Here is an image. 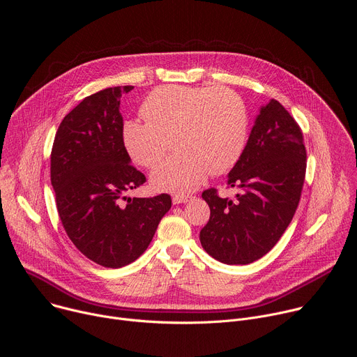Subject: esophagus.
<instances>
[{
    "instance_id": "obj_1",
    "label": "esophagus",
    "mask_w": 357,
    "mask_h": 357,
    "mask_svg": "<svg viewBox=\"0 0 357 357\" xmlns=\"http://www.w3.org/2000/svg\"><path fill=\"white\" fill-rule=\"evenodd\" d=\"M192 197H183V195H175L172 198V204L174 205H179V204H186L188 201H190Z\"/></svg>"
}]
</instances>
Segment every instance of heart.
<instances>
[{"label": "heart", "mask_w": 357, "mask_h": 357, "mask_svg": "<svg viewBox=\"0 0 357 357\" xmlns=\"http://www.w3.org/2000/svg\"><path fill=\"white\" fill-rule=\"evenodd\" d=\"M145 122L126 121L121 131L125 152L135 164L152 168L164 156L167 139L175 153L151 174L156 190L185 195L208 174L228 172L248 139L242 100L215 86H160L141 107Z\"/></svg>", "instance_id": "b5f03b06"}]
</instances>
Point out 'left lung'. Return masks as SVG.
<instances>
[{
    "mask_svg": "<svg viewBox=\"0 0 357 357\" xmlns=\"http://www.w3.org/2000/svg\"><path fill=\"white\" fill-rule=\"evenodd\" d=\"M306 172L302 129L271 100L259 111L246 146L228 175L236 198L204 190L211 209L199 234L202 248L226 265H248L266 255L291 222Z\"/></svg>",
    "mask_w": 357,
    "mask_h": 357,
    "instance_id": "left-lung-1",
    "label": "left lung"
}]
</instances>
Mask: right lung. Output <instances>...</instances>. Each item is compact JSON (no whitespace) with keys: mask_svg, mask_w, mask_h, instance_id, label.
Segmentation results:
<instances>
[{"mask_svg":"<svg viewBox=\"0 0 357 357\" xmlns=\"http://www.w3.org/2000/svg\"><path fill=\"white\" fill-rule=\"evenodd\" d=\"M132 89L114 86L84 98L59 123L51 152V183L63 229L81 253L112 269L137 261L172 205L167 193L123 197L146 181L121 141V96Z\"/></svg>","mask_w":357,"mask_h":357,"instance_id":"1","label":"right lung"}]
</instances>
